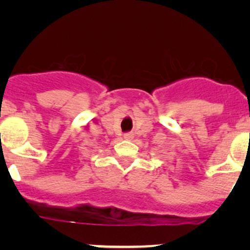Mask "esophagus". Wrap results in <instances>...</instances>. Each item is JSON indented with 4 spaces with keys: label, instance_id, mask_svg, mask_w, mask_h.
Instances as JSON below:
<instances>
[{
    "label": "esophagus",
    "instance_id": "34e87169",
    "mask_svg": "<svg viewBox=\"0 0 250 250\" xmlns=\"http://www.w3.org/2000/svg\"><path fill=\"white\" fill-rule=\"evenodd\" d=\"M133 138H134V134H133V133H125V139L132 140Z\"/></svg>",
    "mask_w": 250,
    "mask_h": 250
}]
</instances>
